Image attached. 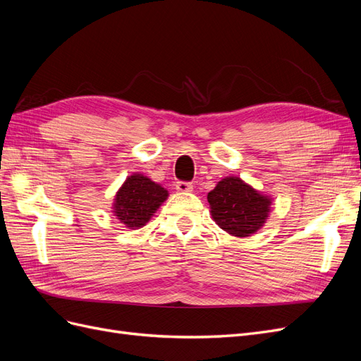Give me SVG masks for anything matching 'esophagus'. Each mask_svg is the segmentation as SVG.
<instances>
[{
	"mask_svg": "<svg viewBox=\"0 0 361 361\" xmlns=\"http://www.w3.org/2000/svg\"><path fill=\"white\" fill-rule=\"evenodd\" d=\"M176 190L179 192H191L192 191V183L191 182H183V180H179L176 182Z\"/></svg>",
	"mask_w": 361,
	"mask_h": 361,
	"instance_id": "obj_1",
	"label": "esophagus"
}]
</instances>
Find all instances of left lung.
Listing matches in <instances>:
<instances>
[{
    "label": "left lung",
    "instance_id": "1",
    "mask_svg": "<svg viewBox=\"0 0 361 361\" xmlns=\"http://www.w3.org/2000/svg\"><path fill=\"white\" fill-rule=\"evenodd\" d=\"M214 221L228 235L245 238L265 224L271 197L250 187L241 178L228 176L207 194Z\"/></svg>",
    "mask_w": 361,
    "mask_h": 361
}]
</instances>
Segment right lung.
Segmentation results:
<instances>
[{"label":"right lung","instance_id":"add662e5","mask_svg":"<svg viewBox=\"0 0 361 361\" xmlns=\"http://www.w3.org/2000/svg\"><path fill=\"white\" fill-rule=\"evenodd\" d=\"M169 191L145 174L134 173L117 191L113 214L128 228L143 227L158 207L167 200Z\"/></svg>","mask_w":361,"mask_h":361}]
</instances>
